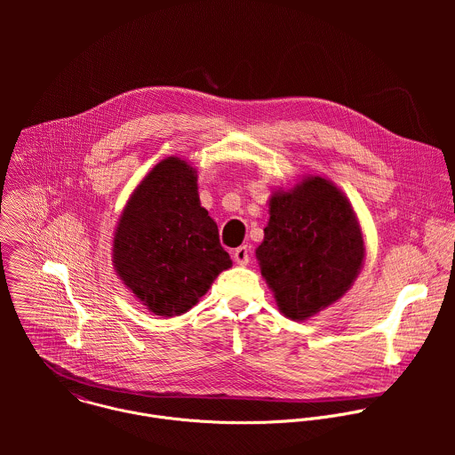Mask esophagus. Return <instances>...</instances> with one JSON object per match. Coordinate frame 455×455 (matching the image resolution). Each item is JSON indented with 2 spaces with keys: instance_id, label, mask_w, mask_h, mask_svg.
Segmentation results:
<instances>
[{
  "instance_id": "34e87169",
  "label": "esophagus",
  "mask_w": 455,
  "mask_h": 455,
  "mask_svg": "<svg viewBox=\"0 0 455 455\" xmlns=\"http://www.w3.org/2000/svg\"><path fill=\"white\" fill-rule=\"evenodd\" d=\"M233 258L240 264V266H247L251 259V247L249 245H242L233 252Z\"/></svg>"
}]
</instances>
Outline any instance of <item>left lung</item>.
Here are the masks:
<instances>
[{
    "mask_svg": "<svg viewBox=\"0 0 455 455\" xmlns=\"http://www.w3.org/2000/svg\"><path fill=\"white\" fill-rule=\"evenodd\" d=\"M256 256L280 310L305 321L347 292L361 269L364 243L347 197L315 177L271 197Z\"/></svg>",
    "mask_w": 455,
    "mask_h": 455,
    "instance_id": "8db88e82",
    "label": "left lung"
}]
</instances>
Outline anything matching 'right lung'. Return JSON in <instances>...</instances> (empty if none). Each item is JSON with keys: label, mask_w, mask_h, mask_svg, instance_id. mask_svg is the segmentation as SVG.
Wrapping results in <instances>:
<instances>
[{"label": "right lung", "mask_w": 455, "mask_h": 455, "mask_svg": "<svg viewBox=\"0 0 455 455\" xmlns=\"http://www.w3.org/2000/svg\"><path fill=\"white\" fill-rule=\"evenodd\" d=\"M114 262L134 296L161 317L193 308L231 267L186 161H161L131 196L116 231Z\"/></svg>", "instance_id": "add662e5"}]
</instances>
